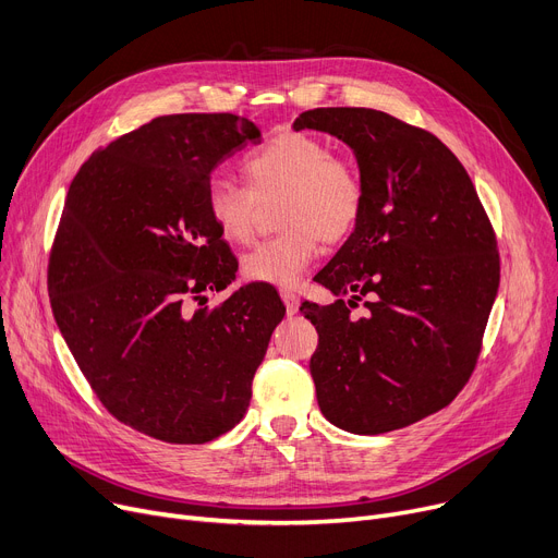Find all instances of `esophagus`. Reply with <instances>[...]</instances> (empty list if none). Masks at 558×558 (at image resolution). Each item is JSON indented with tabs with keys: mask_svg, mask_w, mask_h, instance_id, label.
Here are the masks:
<instances>
[{
	"mask_svg": "<svg viewBox=\"0 0 558 558\" xmlns=\"http://www.w3.org/2000/svg\"><path fill=\"white\" fill-rule=\"evenodd\" d=\"M280 299L284 301L287 316H294L299 312V296L291 289H280Z\"/></svg>",
	"mask_w": 558,
	"mask_h": 558,
	"instance_id": "34e87169",
	"label": "esophagus"
}]
</instances>
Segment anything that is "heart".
Instances as JSON below:
<instances>
[{
	"instance_id": "1",
	"label": "heart",
	"mask_w": 558,
	"mask_h": 558,
	"mask_svg": "<svg viewBox=\"0 0 558 558\" xmlns=\"http://www.w3.org/2000/svg\"><path fill=\"white\" fill-rule=\"evenodd\" d=\"M246 183L215 179L205 192L208 213L228 242H246L259 203H278L282 232L259 242L242 259L248 280L289 287L296 284L318 253V242H341L364 213V181L360 169L318 137L278 133L244 158Z\"/></svg>"
}]
</instances>
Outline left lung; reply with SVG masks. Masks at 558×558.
I'll return each mask as SVG.
<instances>
[{
    "label": "left lung",
    "instance_id": "1",
    "mask_svg": "<svg viewBox=\"0 0 558 558\" xmlns=\"http://www.w3.org/2000/svg\"><path fill=\"white\" fill-rule=\"evenodd\" d=\"M294 129L345 142L366 192L357 228L314 278L337 301L301 305L318 332V407L353 434L407 427L448 407L477 364L500 284L495 232L436 135L373 108H314ZM364 295L369 312L353 319Z\"/></svg>",
    "mask_w": 558,
    "mask_h": 558
}]
</instances>
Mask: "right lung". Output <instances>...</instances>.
Wrapping results in <instances>:
<instances>
[{
	"mask_svg": "<svg viewBox=\"0 0 558 558\" xmlns=\"http://www.w3.org/2000/svg\"><path fill=\"white\" fill-rule=\"evenodd\" d=\"M259 142L240 114L156 117L95 151L65 198L47 274L58 330L108 412L167 444L244 418L284 316L259 282L205 305L238 271L205 203L210 173Z\"/></svg>",
	"mask_w": 558,
	"mask_h": 558,
	"instance_id": "right-lung-1",
	"label": "right lung"
}]
</instances>
